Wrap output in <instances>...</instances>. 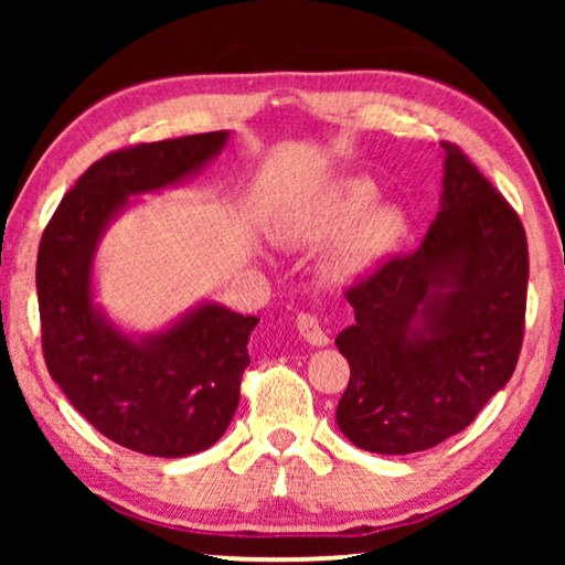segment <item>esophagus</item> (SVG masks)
Listing matches in <instances>:
<instances>
[{"label":"esophagus","instance_id":"esophagus-1","mask_svg":"<svg viewBox=\"0 0 565 565\" xmlns=\"http://www.w3.org/2000/svg\"><path fill=\"white\" fill-rule=\"evenodd\" d=\"M296 327L300 331V337H303L308 344H313V347H327L329 344V334H327V331H323L319 316L298 313Z\"/></svg>","mask_w":565,"mask_h":565}]
</instances>
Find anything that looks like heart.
Returning a JSON list of instances; mask_svg holds the SVG:
<instances>
[{
  "instance_id": "heart-1",
  "label": "heart",
  "mask_w": 565,
  "mask_h": 565,
  "mask_svg": "<svg viewBox=\"0 0 565 565\" xmlns=\"http://www.w3.org/2000/svg\"><path fill=\"white\" fill-rule=\"evenodd\" d=\"M375 195V184L362 177L331 184L282 223L280 238L288 244H313L344 231L329 267L339 277L362 275L404 234V215L396 207L375 205L366 211Z\"/></svg>"
}]
</instances>
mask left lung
I'll list each match as a JSON object with an SVG mask.
<instances>
[{"mask_svg": "<svg viewBox=\"0 0 565 565\" xmlns=\"http://www.w3.org/2000/svg\"><path fill=\"white\" fill-rule=\"evenodd\" d=\"M439 146L443 211L419 249L344 290L354 323L337 337L350 362L337 424L367 452L408 455L458 435L520 360L524 226L460 146Z\"/></svg>", "mask_w": 565, "mask_h": 565, "instance_id": "left-lung-1", "label": "left lung"}]
</instances>
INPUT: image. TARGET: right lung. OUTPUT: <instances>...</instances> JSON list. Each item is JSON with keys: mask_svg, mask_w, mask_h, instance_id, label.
Segmentation results:
<instances>
[{"mask_svg": "<svg viewBox=\"0 0 565 565\" xmlns=\"http://www.w3.org/2000/svg\"><path fill=\"white\" fill-rule=\"evenodd\" d=\"M226 138L218 130L110 151L66 192L38 246L45 367L99 435L153 458L200 452L226 431L259 319L207 303L164 334L134 342L92 306V254L128 195L195 172Z\"/></svg>", "mask_w": 565, "mask_h": 565, "instance_id": "right-lung-1", "label": "right lung"}]
</instances>
